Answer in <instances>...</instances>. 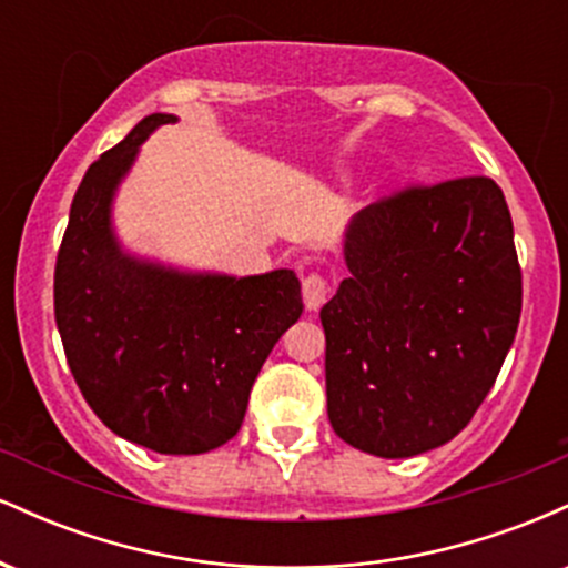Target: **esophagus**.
<instances>
[{
	"instance_id": "1",
	"label": "esophagus",
	"mask_w": 568,
	"mask_h": 568,
	"mask_svg": "<svg viewBox=\"0 0 568 568\" xmlns=\"http://www.w3.org/2000/svg\"><path fill=\"white\" fill-rule=\"evenodd\" d=\"M328 280H325L323 275H315V272H312V275H306L304 280H302V296H304V304H306V310L310 312H315L317 306H321L323 302H325V296H328Z\"/></svg>"
}]
</instances>
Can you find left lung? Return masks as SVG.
<instances>
[{
  "label": "left lung",
  "instance_id": "8db88e82",
  "mask_svg": "<svg viewBox=\"0 0 568 568\" xmlns=\"http://www.w3.org/2000/svg\"><path fill=\"white\" fill-rule=\"evenodd\" d=\"M349 277L321 310L334 433L406 459L470 425L520 321L518 253L486 175L408 186L344 234Z\"/></svg>",
  "mask_w": 568,
  "mask_h": 568
}]
</instances>
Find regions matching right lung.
I'll return each mask as SVG.
<instances>
[{"label": "right lung", "instance_id": "obj_1", "mask_svg": "<svg viewBox=\"0 0 568 568\" xmlns=\"http://www.w3.org/2000/svg\"><path fill=\"white\" fill-rule=\"evenodd\" d=\"M149 114L84 173L55 262V323L77 387L114 435L158 454H205L237 435L277 338L302 315L291 270L230 277L130 256L112 202Z\"/></svg>", "mask_w": 568, "mask_h": 568}]
</instances>
